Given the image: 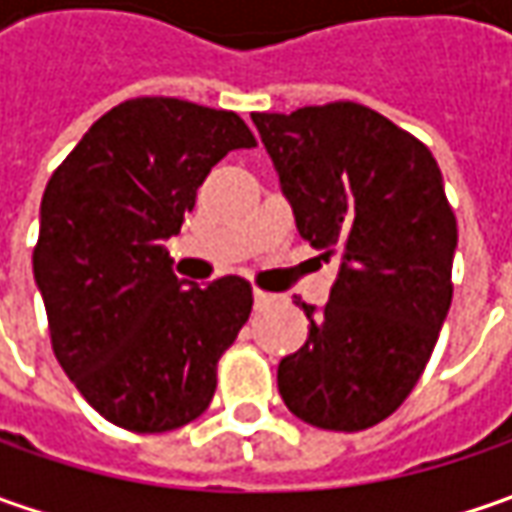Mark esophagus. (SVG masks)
Wrapping results in <instances>:
<instances>
[{
	"mask_svg": "<svg viewBox=\"0 0 512 512\" xmlns=\"http://www.w3.org/2000/svg\"><path fill=\"white\" fill-rule=\"evenodd\" d=\"M253 302H256V307H267L273 302V296L265 293V290H253Z\"/></svg>",
	"mask_w": 512,
	"mask_h": 512,
	"instance_id": "obj_1",
	"label": "esophagus"
}]
</instances>
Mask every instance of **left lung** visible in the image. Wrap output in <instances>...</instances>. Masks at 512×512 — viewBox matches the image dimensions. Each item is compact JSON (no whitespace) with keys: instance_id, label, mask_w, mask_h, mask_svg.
Wrapping results in <instances>:
<instances>
[{"instance_id":"1","label":"left lung","mask_w":512,"mask_h":512,"mask_svg":"<svg viewBox=\"0 0 512 512\" xmlns=\"http://www.w3.org/2000/svg\"><path fill=\"white\" fill-rule=\"evenodd\" d=\"M299 236L339 256L322 313L302 305L307 342L279 362L287 410L356 433L410 396L453 302L456 216L433 153L382 113L327 102L253 113Z\"/></svg>"}]
</instances>
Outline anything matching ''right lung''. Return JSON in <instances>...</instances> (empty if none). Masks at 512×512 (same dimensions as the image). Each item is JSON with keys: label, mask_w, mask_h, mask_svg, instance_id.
I'll list each match as a JSON object with an SVG mask.
<instances>
[{"label": "right lung", "mask_w": 512, "mask_h": 512, "mask_svg": "<svg viewBox=\"0 0 512 512\" xmlns=\"http://www.w3.org/2000/svg\"><path fill=\"white\" fill-rule=\"evenodd\" d=\"M256 139L233 110L139 96L96 119L53 170L33 279L53 353L116 427L165 433L199 419L216 364L253 307L242 276L185 287L165 239L230 150Z\"/></svg>", "instance_id": "obj_1"}]
</instances>
